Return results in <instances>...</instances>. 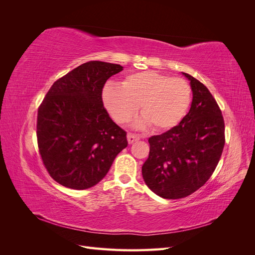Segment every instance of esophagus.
I'll return each instance as SVG.
<instances>
[{
	"label": "esophagus",
	"instance_id": "1",
	"mask_svg": "<svg viewBox=\"0 0 255 255\" xmlns=\"http://www.w3.org/2000/svg\"><path fill=\"white\" fill-rule=\"evenodd\" d=\"M136 140H139V136L136 135V134H132V133H128V143H133Z\"/></svg>",
	"mask_w": 255,
	"mask_h": 255
}]
</instances>
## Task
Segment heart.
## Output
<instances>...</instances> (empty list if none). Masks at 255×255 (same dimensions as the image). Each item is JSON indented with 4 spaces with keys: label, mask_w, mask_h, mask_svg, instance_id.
<instances>
[{
    "label": "heart",
    "mask_w": 255,
    "mask_h": 255,
    "mask_svg": "<svg viewBox=\"0 0 255 255\" xmlns=\"http://www.w3.org/2000/svg\"><path fill=\"white\" fill-rule=\"evenodd\" d=\"M105 109L118 123H127L140 107L142 117L134 127L164 130L179 125L191 104V88L182 79L154 71L127 75L121 86L107 84L102 91Z\"/></svg>",
    "instance_id": "1"
}]
</instances>
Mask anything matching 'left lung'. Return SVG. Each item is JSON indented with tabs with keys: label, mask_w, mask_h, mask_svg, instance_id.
Instances as JSON below:
<instances>
[{
	"label": "left lung",
	"mask_w": 255,
	"mask_h": 255,
	"mask_svg": "<svg viewBox=\"0 0 255 255\" xmlns=\"http://www.w3.org/2000/svg\"><path fill=\"white\" fill-rule=\"evenodd\" d=\"M190 83L192 101L176 127L149 138L143 181L164 199L189 196L213 174L225 146V121L217 102L202 83L182 72Z\"/></svg>",
	"instance_id": "8db88e82"
}]
</instances>
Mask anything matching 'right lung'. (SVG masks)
Returning a JSON list of instances; mask_svg holds the SVG:
<instances>
[{
	"instance_id": "right-lung-1",
	"label": "right lung",
	"mask_w": 255,
	"mask_h": 255,
	"mask_svg": "<svg viewBox=\"0 0 255 255\" xmlns=\"http://www.w3.org/2000/svg\"><path fill=\"white\" fill-rule=\"evenodd\" d=\"M120 65L88 61L52 85L38 110L37 140L43 164L60 185L95 186L128 146L127 133L106 112L102 89Z\"/></svg>"
}]
</instances>
